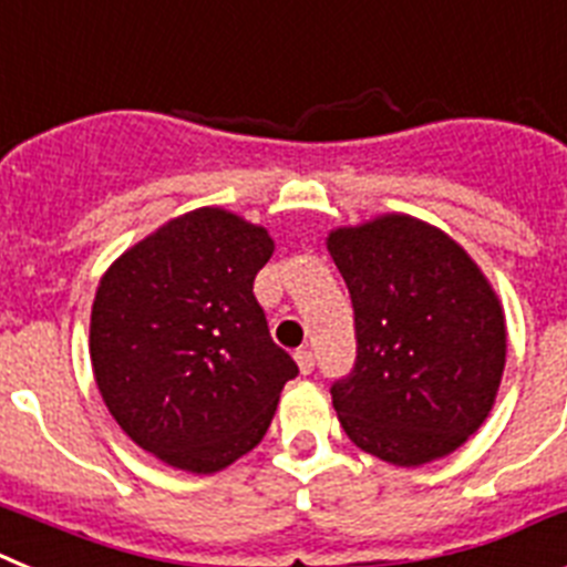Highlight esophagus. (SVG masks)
Masks as SVG:
<instances>
[{
    "label": "esophagus",
    "instance_id": "1",
    "mask_svg": "<svg viewBox=\"0 0 567 567\" xmlns=\"http://www.w3.org/2000/svg\"><path fill=\"white\" fill-rule=\"evenodd\" d=\"M293 359H297V365L302 373H311L313 371V353L305 351V348H299L297 353H293Z\"/></svg>",
    "mask_w": 567,
    "mask_h": 567
}]
</instances>
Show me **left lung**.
Wrapping results in <instances>:
<instances>
[{
  "instance_id": "1",
  "label": "left lung",
  "mask_w": 567,
  "mask_h": 567,
  "mask_svg": "<svg viewBox=\"0 0 567 567\" xmlns=\"http://www.w3.org/2000/svg\"><path fill=\"white\" fill-rule=\"evenodd\" d=\"M353 302L357 365L331 388L339 425L365 454L420 467L488 420L508 331L494 285L445 230L408 214L324 239Z\"/></svg>"
}]
</instances>
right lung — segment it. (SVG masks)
<instances>
[{
  "mask_svg": "<svg viewBox=\"0 0 567 567\" xmlns=\"http://www.w3.org/2000/svg\"><path fill=\"white\" fill-rule=\"evenodd\" d=\"M274 256L262 225L196 208L102 274L91 308L96 388L122 431L188 474L254 451L297 362L268 333L254 279Z\"/></svg>",
  "mask_w": 567,
  "mask_h": 567,
  "instance_id": "1",
  "label": "right lung"
}]
</instances>
